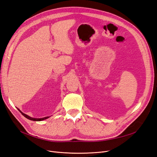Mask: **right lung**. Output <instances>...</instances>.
<instances>
[{"label":"right lung","instance_id":"right-lung-1","mask_svg":"<svg viewBox=\"0 0 157 157\" xmlns=\"http://www.w3.org/2000/svg\"><path fill=\"white\" fill-rule=\"evenodd\" d=\"M17 109H18V111H19L21 113H22V115L23 116H24L26 118H28V119H29V120H31V121H44V120H46V119H47V118H49L50 117H51V116H49V117H46L41 118H35L31 117H29V116L26 115L25 113H22L18 108H17Z\"/></svg>","mask_w":157,"mask_h":157}]
</instances>
